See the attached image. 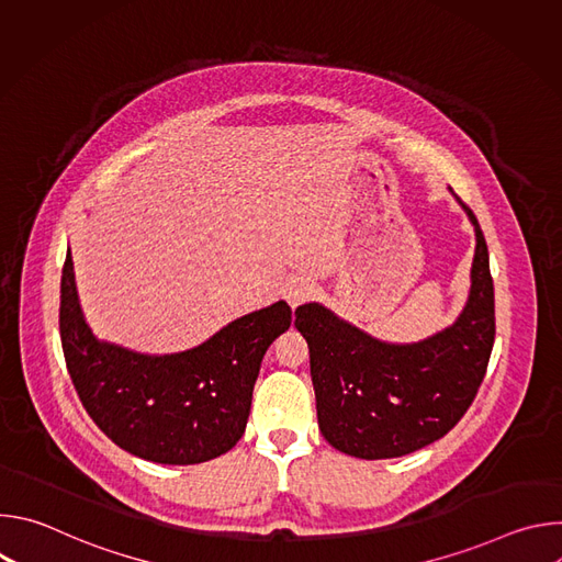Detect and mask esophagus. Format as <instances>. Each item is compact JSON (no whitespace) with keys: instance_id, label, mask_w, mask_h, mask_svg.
Segmentation results:
<instances>
[{"instance_id":"obj_1","label":"esophagus","mask_w":562,"mask_h":562,"mask_svg":"<svg viewBox=\"0 0 562 562\" xmlns=\"http://www.w3.org/2000/svg\"><path fill=\"white\" fill-rule=\"evenodd\" d=\"M313 293H315V284L308 278H293L286 282V289H284V297L289 300L291 306L306 302Z\"/></svg>"}]
</instances>
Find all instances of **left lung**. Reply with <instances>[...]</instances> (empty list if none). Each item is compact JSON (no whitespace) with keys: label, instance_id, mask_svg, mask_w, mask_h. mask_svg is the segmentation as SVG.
Segmentation results:
<instances>
[{"label":"left lung","instance_id":"obj_1","mask_svg":"<svg viewBox=\"0 0 562 562\" xmlns=\"http://www.w3.org/2000/svg\"><path fill=\"white\" fill-rule=\"evenodd\" d=\"M458 202L475 228V254L469 300L451 327L420 342L389 345L317 302L295 308L317 425L342 453L380 460L431 445L467 414L487 373L496 336L490 251L475 215Z\"/></svg>","mask_w":562,"mask_h":562}]
</instances>
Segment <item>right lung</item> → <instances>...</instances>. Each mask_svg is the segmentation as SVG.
<instances>
[{
	"instance_id": "add662e5",
	"label": "right lung",
	"mask_w": 562,
	"mask_h": 562,
	"mask_svg": "<svg viewBox=\"0 0 562 562\" xmlns=\"http://www.w3.org/2000/svg\"><path fill=\"white\" fill-rule=\"evenodd\" d=\"M59 300L64 360L87 414L117 447L159 464H198L235 447L262 358L291 327L280 300L182 353L144 356L100 342L79 308L70 254Z\"/></svg>"
}]
</instances>
